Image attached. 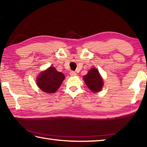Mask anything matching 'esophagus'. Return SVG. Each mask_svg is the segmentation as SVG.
I'll list each match as a JSON object with an SVG mask.
<instances>
[{
  "label": "esophagus",
  "mask_w": 147,
  "mask_h": 147,
  "mask_svg": "<svg viewBox=\"0 0 147 147\" xmlns=\"http://www.w3.org/2000/svg\"><path fill=\"white\" fill-rule=\"evenodd\" d=\"M69 74H70V75L71 76H76V73L74 71H71L70 73H69Z\"/></svg>",
  "instance_id": "34e87169"
}]
</instances>
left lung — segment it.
<instances>
[{
    "label": "left lung",
    "mask_w": 147,
    "mask_h": 147,
    "mask_svg": "<svg viewBox=\"0 0 147 147\" xmlns=\"http://www.w3.org/2000/svg\"><path fill=\"white\" fill-rule=\"evenodd\" d=\"M84 80L88 88L93 92L100 91L102 88V78L96 69L89 70L88 73L84 76Z\"/></svg>",
    "instance_id": "1"
}]
</instances>
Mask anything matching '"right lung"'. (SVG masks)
Masks as SVG:
<instances>
[{
  "label": "right lung",
  "mask_w": 147,
  "mask_h": 147,
  "mask_svg": "<svg viewBox=\"0 0 147 147\" xmlns=\"http://www.w3.org/2000/svg\"><path fill=\"white\" fill-rule=\"evenodd\" d=\"M64 78L63 73L57 71L53 67H50L38 76L37 84L45 93H54L58 90Z\"/></svg>",
  "instance_id": "1"
}]
</instances>
